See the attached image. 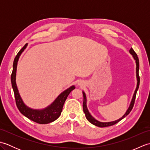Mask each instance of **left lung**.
I'll return each mask as SVG.
<instances>
[{
	"instance_id": "left-lung-1",
	"label": "left lung",
	"mask_w": 150,
	"mask_h": 150,
	"mask_svg": "<svg viewBox=\"0 0 150 150\" xmlns=\"http://www.w3.org/2000/svg\"><path fill=\"white\" fill-rule=\"evenodd\" d=\"M129 53L132 54L133 58H134L135 62H136V76H137V88L135 90L134 94H133V98L131 101V103H130L129 106L128 108V110L126 111V113L124 115L120 118V119H118L117 120L113 121V122H99L97 120H96L91 115V114L89 112V111L87 108V106H86V94L84 91H82V93H83V97H84V101H83V111L85 113L86 117L87 120L89 121V122H91L92 124L93 125L98 126V127H100V128H103V127H107V126H110L114 125L117 123H118L119 122L120 120H122V119H124V117H126L130 113V111H132V108L134 106V103H135V97H136V94H137V91L139 87V84H140V77L139 75V58L137 57V55L136 53L134 52V50H133L132 47H131V49L129 50Z\"/></svg>"
}]
</instances>
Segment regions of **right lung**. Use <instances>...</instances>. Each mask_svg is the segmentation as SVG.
<instances>
[{"mask_svg":"<svg viewBox=\"0 0 150 150\" xmlns=\"http://www.w3.org/2000/svg\"><path fill=\"white\" fill-rule=\"evenodd\" d=\"M28 44H26L24 47L19 51L17 55H16L13 64V71L11 75V81L13 90L17 106L20 112L26 117L28 119L31 120L35 122L39 123L40 124H48L58 119L61 114L62 108L65 101L68 97V95L72 90H74L75 87L72 86L70 88H68L62 93H60L56 99L54 100L53 103L51 104L50 106L44 108L43 110H34L28 107L24 103L23 100L20 96L17 89V84H16V71H17V62L19 59V57L21 53L26 49Z\"/></svg>","mask_w":150,"mask_h":150,"instance_id":"right-lung-1","label":"right lung"}]
</instances>
